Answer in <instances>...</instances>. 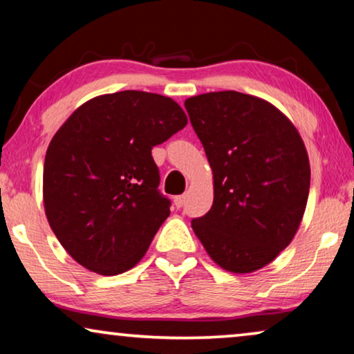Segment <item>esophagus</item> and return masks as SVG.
<instances>
[{
	"label": "esophagus",
	"mask_w": 354,
	"mask_h": 354,
	"mask_svg": "<svg viewBox=\"0 0 354 354\" xmlns=\"http://www.w3.org/2000/svg\"><path fill=\"white\" fill-rule=\"evenodd\" d=\"M174 205H176L177 209H180V207L185 205V195H178L174 198Z\"/></svg>",
	"instance_id": "34e87169"
}]
</instances>
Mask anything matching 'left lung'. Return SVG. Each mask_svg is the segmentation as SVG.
<instances>
[{
    "label": "left lung",
    "mask_w": 354,
    "mask_h": 354,
    "mask_svg": "<svg viewBox=\"0 0 354 354\" xmlns=\"http://www.w3.org/2000/svg\"><path fill=\"white\" fill-rule=\"evenodd\" d=\"M214 177V201L192 227L207 254L235 274L287 248L309 195V159L293 124L268 101L212 91L185 101Z\"/></svg>",
    "instance_id": "left-lung-1"
}]
</instances>
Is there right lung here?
Returning a JSON list of instances; mask_svg holds the SVG:
<instances>
[{
    "instance_id": "add662e5",
    "label": "right lung",
    "mask_w": 354,
    "mask_h": 354,
    "mask_svg": "<svg viewBox=\"0 0 354 354\" xmlns=\"http://www.w3.org/2000/svg\"><path fill=\"white\" fill-rule=\"evenodd\" d=\"M185 125L174 100L125 90L86 101L57 130L43 167V201L77 263L115 275L143 258L171 214L151 149Z\"/></svg>"
}]
</instances>
